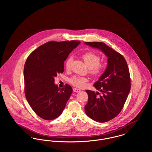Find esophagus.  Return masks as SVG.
Wrapping results in <instances>:
<instances>
[{
    "label": "esophagus",
    "instance_id": "esophagus-1",
    "mask_svg": "<svg viewBox=\"0 0 152 152\" xmlns=\"http://www.w3.org/2000/svg\"><path fill=\"white\" fill-rule=\"evenodd\" d=\"M73 91L75 92H80V89H79L78 88H73Z\"/></svg>",
    "mask_w": 152,
    "mask_h": 152
}]
</instances>
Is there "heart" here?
Masks as SVG:
<instances>
[{"label": "heart", "instance_id": "heart-1", "mask_svg": "<svg viewBox=\"0 0 152 152\" xmlns=\"http://www.w3.org/2000/svg\"><path fill=\"white\" fill-rule=\"evenodd\" d=\"M85 63L90 69V72L94 75H98L101 74L103 70L104 65L99 64L101 60L100 56L94 52H87L82 56ZM72 61V58L69 57L65 61V66L66 69L70 68ZM88 79L86 77L74 76L70 80L71 83L78 87H82L85 86Z\"/></svg>", "mask_w": 152, "mask_h": 152}]
</instances>
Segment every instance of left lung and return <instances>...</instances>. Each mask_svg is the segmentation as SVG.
Returning <instances> with one entry per match:
<instances>
[{
  "mask_svg": "<svg viewBox=\"0 0 152 152\" xmlns=\"http://www.w3.org/2000/svg\"><path fill=\"white\" fill-rule=\"evenodd\" d=\"M85 44L98 48L108 57L106 69L94 87L102 95L86 90L88 95L85 112L98 122H106L116 116L123 108L130 90V78L127 63L118 52L101 42H86Z\"/></svg>",
  "mask_w": 152,
  "mask_h": 152,
  "instance_id": "obj_1",
  "label": "left lung"
}]
</instances>
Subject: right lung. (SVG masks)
I'll use <instances>...</instances> for the list:
<instances>
[{"label": "right lung", "instance_id": "add662e5", "mask_svg": "<svg viewBox=\"0 0 152 152\" xmlns=\"http://www.w3.org/2000/svg\"><path fill=\"white\" fill-rule=\"evenodd\" d=\"M79 41L49 42L33 51L24 66V92L27 102L42 119L50 121L60 116L72 89L68 84L62 89L54 78L64 72V63Z\"/></svg>", "mask_w": 152, "mask_h": 152}]
</instances>
